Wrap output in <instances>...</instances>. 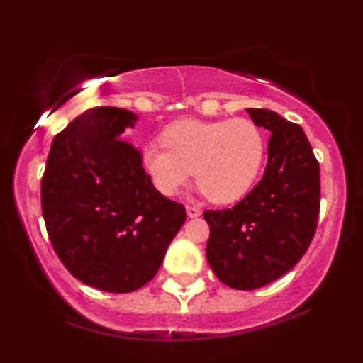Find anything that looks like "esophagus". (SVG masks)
Returning <instances> with one entry per match:
<instances>
[{"instance_id":"34e87169","label":"esophagus","mask_w":363,"mask_h":363,"mask_svg":"<svg viewBox=\"0 0 363 363\" xmlns=\"http://www.w3.org/2000/svg\"><path fill=\"white\" fill-rule=\"evenodd\" d=\"M186 215L190 218H198L201 215V210H200V208H195V206H186Z\"/></svg>"}]
</instances>
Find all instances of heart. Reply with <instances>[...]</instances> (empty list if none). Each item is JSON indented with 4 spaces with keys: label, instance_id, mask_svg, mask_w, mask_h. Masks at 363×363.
Returning a JSON list of instances; mask_svg holds the SVG:
<instances>
[{
    "label": "heart",
    "instance_id": "heart-1",
    "mask_svg": "<svg viewBox=\"0 0 363 363\" xmlns=\"http://www.w3.org/2000/svg\"><path fill=\"white\" fill-rule=\"evenodd\" d=\"M163 147L143 150V168L162 195L175 196L195 177L218 205L245 198L264 165V133L250 118L180 121L162 133Z\"/></svg>",
    "mask_w": 363,
    "mask_h": 363
}]
</instances>
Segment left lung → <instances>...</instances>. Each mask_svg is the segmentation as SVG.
<instances>
[{
  "instance_id": "obj_1",
  "label": "left lung",
  "mask_w": 363,
  "mask_h": 363,
  "mask_svg": "<svg viewBox=\"0 0 363 363\" xmlns=\"http://www.w3.org/2000/svg\"><path fill=\"white\" fill-rule=\"evenodd\" d=\"M271 133L262 180L228 210L205 211L206 259L218 279L251 291L294 267L314 238L320 206L319 163L297 123L267 108H246Z\"/></svg>"
}]
</instances>
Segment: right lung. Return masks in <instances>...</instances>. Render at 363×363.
<instances>
[{"label": "right lung", "instance_id": "add662e5", "mask_svg": "<svg viewBox=\"0 0 363 363\" xmlns=\"http://www.w3.org/2000/svg\"><path fill=\"white\" fill-rule=\"evenodd\" d=\"M138 117L89 108L54 137L41 182L54 251L84 284L132 292L157 274L185 206L153 186L138 148L122 140Z\"/></svg>", "mask_w": 363, "mask_h": 363}]
</instances>
